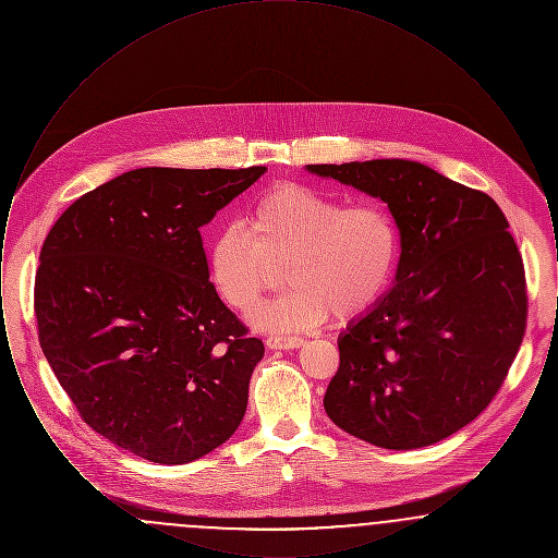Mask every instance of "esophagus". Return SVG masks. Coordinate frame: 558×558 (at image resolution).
Wrapping results in <instances>:
<instances>
[{
  "label": "esophagus",
  "instance_id": "34e87169",
  "mask_svg": "<svg viewBox=\"0 0 558 558\" xmlns=\"http://www.w3.org/2000/svg\"><path fill=\"white\" fill-rule=\"evenodd\" d=\"M305 343L301 337H287V335H271L267 337V349H296Z\"/></svg>",
  "mask_w": 558,
  "mask_h": 558
}]
</instances>
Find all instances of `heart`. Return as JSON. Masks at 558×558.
I'll return each mask as SVG.
<instances>
[{
	"label": "heart",
	"mask_w": 558,
	"mask_h": 558,
	"mask_svg": "<svg viewBox=\"0 0 558 558\" xmlns=\"http://www.w3.org/2000/svg\"><path fill=\"white\" fill-rule=\"evenodd\" d=\"M345 205L294 182L266 190L248 213V232L226 226L209 242L207 271L219 299L246 316L287 267L294 287L253 316L257 326L289 332L330 314L339 322L371 314L396 276L398 226L380 203Z\"/></svg>",
	"instance_id": "b5f03b06"
}]
</instances>
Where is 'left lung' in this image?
<instances>
[{
    "label": "left lung",
    "mask_w": 558,
    "mask_h": 558,
    "mask_svg": "<svg viewBox=\"0 0 558 558\" xmlns=\"http://www.w3.org/2000/svg\"><path fill=\"white\" fill-rule=\"evenodd\" d=\"M307 171L387 203L401 242L396 287L339 337L326 414L385 450L450 437L489 405L525 335V267L505 213L414 160Z\"/></svg>",
    "instance_id": "obj_1"
}]
</instances>
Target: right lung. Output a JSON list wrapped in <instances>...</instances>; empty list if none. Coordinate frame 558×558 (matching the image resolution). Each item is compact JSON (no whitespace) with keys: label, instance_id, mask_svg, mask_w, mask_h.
Masks as SVG:
<instances>
[{"label":"right lung","instance_id":"right-lung-1","mask_svg":"<svg viewBox=\"0 0 558 558\" xmlns=\"http://www.w3.org/2000/svg\"><path fill=\"white\" fill-rule=\"evenodd\" d=\"M264 173L133 169L53 223L35 276L39 343L114 446L186 464L239 428L264 343L213 289L201 228Z\"/></svg>","mask_w":558,"mask_h":558}]
</instances>
